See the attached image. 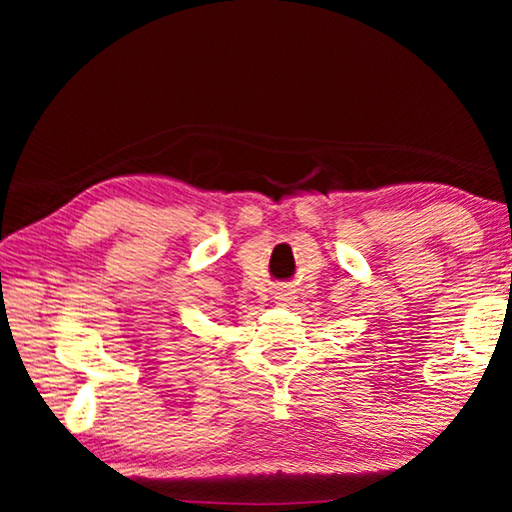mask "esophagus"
<instances>
[{"label":"esophagus","mask_w":512,"mask_h":512,"mask_svg":"<svg viewBox=\"0 0 512 512\" xmlns=\"http://www.w3.org/2000/svg\"><path fill=\"white\" fill-rule=\"evenodd\" d=\"M293 293H296V291L289 289V287H280V289L275 291V300L280 302V305H289V302L296 298V296H293Z\"/></svg>","instance_id":"34e87169"}]
</instances>
